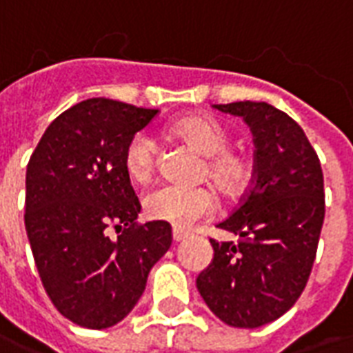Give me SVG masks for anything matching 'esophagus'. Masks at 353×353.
<instances>
[{
    "mask_svg": "<svg viewBox=\"0 0 353 353\" xmlns=\"http://www.w3.org/2000/svg\"><path fill=\"white\" fill-rule=\"evenodd\" d=\"M187 236H188V233H185V231H179V230H174V231H172V239H174V242L185 241Z\"/></svg>",
    "mask_w": 353,
    "mask_h": 353,
    "instance_id": "34e87169",
    "label": "esophagus"
}]
</instances>
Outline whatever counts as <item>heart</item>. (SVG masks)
I'll return each instance as SVG.
<instances>
[{
    "instance_id": "heart-1",
    "label": "heart",
    "mask_w": 353,
    "mask_h": 353,
    "mask_svg": "<svg viewBox=\"0 0 353 353\" xmlns=\"http://www.w3.org/2000/svg\"><path fill=\"white\" fill-rule=\"evenodd\" d=\"M176 134L201 155L205 165L201 176L209 177L220 192L239 196L248 187L254 165L248 153L230 148L228 129L211 117H185L170 125ZM123 166L128 176L137 183H148L157 166V146L148 133H137L123 152ZM144 211L150 219L168 222L177 230H190L198 222L212 216L216 211V196L209 187L161 185L144 198Z\"/></svg>"
}]
</instances>
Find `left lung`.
Listing matches in <instances>:
<instances>
[{
    "mask_svg": "<svg viewBox=\"0 0 353 353\" xmlns=\"http://www.w3.org/2000/svg\"><path fill=\"white\" fill-rule=\"evenodd\" d=\"M254 133L252 185L209 239L214 257L196 279L203 302L233 327H259L287 313L307 285L324 224V176L298 123L265 101L214 105Z\"/></svg>",
    "mask_w": 353,
    "mask_h": 353,
    "instance_id": "8db88e82",
    "label": "left lung"
}]
</instances>
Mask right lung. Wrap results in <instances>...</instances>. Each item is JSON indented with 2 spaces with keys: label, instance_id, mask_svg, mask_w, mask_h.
Instances as JSON below:
<instances>
[{
  "label": "right lung",
  "instance_id": "obj_1",
  "mask_svg": "<svg viewBox=\"0 0 353 353\" xmlns=\"http://www.w3.org/2000/svg\"><path fill=\"white\" fill-rule=\"evenodd\" d=\"M157 112L85 99L48 125L27 163L23 219L34 265L53 305L77 326L125 319L170 248L168 222H137L141 201L123 166L131 137Z\"/></svg>",
  "mask_w": 353,
  "mask_h": 353
}]
</instances>
